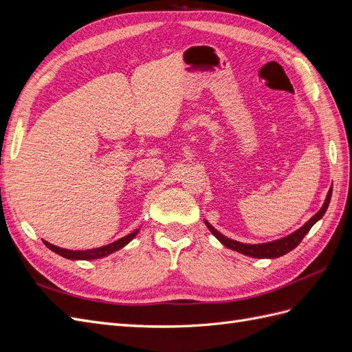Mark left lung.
<instances>
[{
  "label": "left lung",
  "instance_id": "obj_1",
  "mask_svg": "<svg viewBox=\"0 0 352 352\" xmlns=\"http://www.w3.org/2000/svg\"><path fill=\"white\" fill-rule=\"evenodd\" d=\"M330 197H332V188L329 189L323 207L318 210L316 214L310 220H308L302 228H300L296 232L291 233V235L280 238L278 241L267 242V243H242V242L233 241L230 238H226L225 235H221V233L212 228L207 220H206V226L210 229L212 235H214L223 245H225V247H228L233 251H238L243 255H248V257H254V258H278V257H282V255L287 254L289 251H292L295 247H298V245H300V242L304 239V236L308 233V230L313 228L314 223H317L324 216V212L329 207Z\"/></svg>",
  "mask_w": 352,
  "mask_h": 352
}]
</instances>
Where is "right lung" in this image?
Returning a JSON list of instances; mask_svg holds the SVG:
<instances>
[{
  "label": "right lung",
  "instance_id": "right-lung-1",
  "mask_svg": "<svg viewBox=\"0 0 352 352\" xmlns=\"http://www.w3.org/2000/svg\"><path fill=\"white\" fill-rule=\"evenodd\" d=\"M138 232H140V229L129 233L127 236H123L120 238L119 241H114L109 245H104V247H100V248H94V250H87V251H72V250H65V248H60V247H56V245H52L47 241H44V243L47 245V247L54 251L56 254L61 255V257L65 258H69V260H97V258H102V257H107V255L113 254L114 251H119L120 248H123L124 245L129 243L136 235Z\"/></svg>",
  "mask_w": 352,
  "mask_h": 352
}]
</instances>
